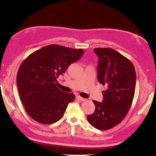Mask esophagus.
<instances>
[{
    "mask_svg": "<svg viewBox=\"0 0 156 156\" xmlns=\"http://www.w3.org/2000/svg\"><path fill=\"white\" fill-rule=\"evenodd\" d=\"M76 98H77L79 101H86L85 98H82V97L80 96H76Z\"/></svg>",
    "mask_w": 156,
    "mask_h": 156,
    "instance_id": "obj_1",
    "label": "esophagus"
}]
</instances>
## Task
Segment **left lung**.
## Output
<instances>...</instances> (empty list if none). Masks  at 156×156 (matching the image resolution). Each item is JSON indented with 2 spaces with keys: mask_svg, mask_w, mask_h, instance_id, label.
I'll use <instances>...</instances> for the list:
<instances>
[{
  "mask_svg": "<svg viewBox=\"0 0 156 156\" xmlns=\"http://www.w3.org/2000/svg\"><path fill=\"white\" fill-rule=\"evenodd\" d=\"M98 55V81L107 88L103 102L93 101L96 109L87 115L89 123L98 130L118 125L129 112L136 87V71L130 60L111 48H96Z\"/></svg>",
  "mask_w": 156,
  "mask_h": 156,
  "instance_id": "1",
  "label": "left lung"
}]
</instances>
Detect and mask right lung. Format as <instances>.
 Segmentation results:
<instances>
[{
    "mask_svg": "<svg viewBox=\"0 0 156 156\" xmlns=\"http://www.w3.org/2000/svg\"><path fill=\"white\" fill-rule=\"evenodd\" d=\"M83 54L82 49L50 44L24 60L16 75V85L22 103L31 118L42 124H52L63 117L75 96L60 90L56 86L57 78Z\"/></svg>",
    "mask_w": 156,
    "mask_h": 156,
    "instance_id": "add662e5",
    "label": "right lung"
}]
</instances>
